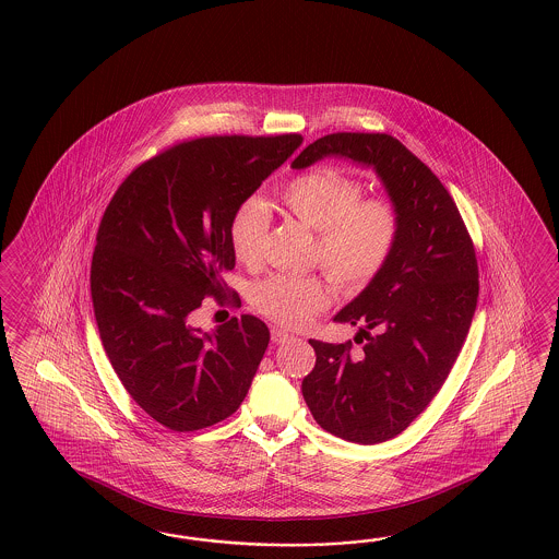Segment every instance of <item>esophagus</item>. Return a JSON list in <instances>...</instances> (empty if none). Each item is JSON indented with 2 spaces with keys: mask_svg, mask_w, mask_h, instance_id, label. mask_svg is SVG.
<instances>
[{
  "mask_svg": "<svg viewBox=\"0 0 559 559\" xmlns=\"http://www.w3.org/2000/svg\"><path fill=\"white\" fill-rule=\"evenodd\" d=\"M290 337H293V335H290L287 330H283V328H272V342H274V344H285Z\"/></svg>",
  "mask_w": 559,
  "mask_h": 559,
  "instance_id": "obj_1",
  "label": "esophagus"
}]
</instances>
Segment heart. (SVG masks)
Returning a JSON list of instances; mask_svg holds the SVG:
<instances>
[{"mask_svg": "<svg viewBox=\"0 0 559 559\" xmlns=\"http://www.w3.org/2000/svg\"><path fill=\"white\" fill-rule=\"evenodd\" d=\"M362 185L335 168H316L288 181L281 201L288 215L318 231L319 262L347 288L374 281L393 257L401 217L384 197L362 199ZM271 229L269 207L250 199L241 203L229 226L236 258L258 264ZM332 290L319 276L272 274L252 290V302L266 318L299 328L325 309Z\"/></svg>", "mask_w": 559, "mask_h": 559, "instance_id": "b5f03b06", "label": "heart"}]
</instances>
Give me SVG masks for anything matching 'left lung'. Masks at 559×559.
Instances as JSON below:
<instances>
[{"instance_id": "8db88e82", "label": "left lung", "mask_w": 559, "mask_h": 559, "mask_svg": "<svg viewBox=\"0 0 559 559\" xmlns=\"http://www.w3.org/2000/svg\"><path fill=\"white\" fill-rule=\"evenodd\" d=\"M325 156L372 168L401 217L386 266L333 318L362 325V352L352 354V342L309 340L318 360L301 384L325 431L372 445L405 431L445 382L476 311L478 262L452 195L396 138L328 134L290 166Z\"/></svg>"}]
</instances>
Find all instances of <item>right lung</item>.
Segmentation results:
<instances>
[{"label":"right lung","mask_w":559,"mask_h":559,"mask_svg":"<svg viewBox=\"0 0 559 559\" xmlns=\"http://www.w3.org/2000/svg\"><path fill=\"white\" fill-rule=\"evenodd\" d=\"M299 134L181 142L138 166L111 197L91 260L107 358L154 421L197 431L248 394L271 332L254 316L191 325L207 297L236 301L229 226L241 203L301 146Z\"/></svg>","instance_id":"1"}]
</instances>
